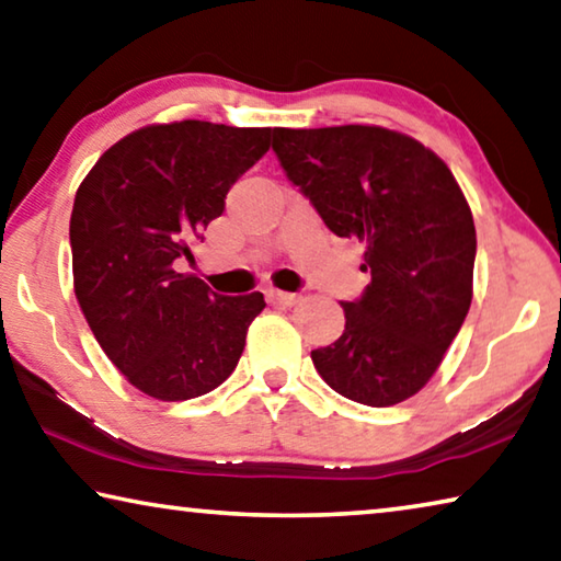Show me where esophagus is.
Listing matches in <instances>:
<instances>
[{
    "mask_svg": "<svg viewBox=\"0 0 561 561\" xmlns=\"http://www.w3.org/2000/svg\"><path fill=\"white\" fill-rule=\"evenodd\" d=\"M266 299L272 301V305H297L299 295H295V291H282V289H266Z\"/></svg>",
    "mask_w": 561,
    "mask_h": 561,
    "instance_id": "1",
    "label": "esophagus"
}]
</instances>
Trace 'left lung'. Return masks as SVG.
<instances>
[{
  "label": "left lung",
  "instance_id": "obj_1",
  "mask_svg": "<svg viewBox=\"0 0 561 561\" xmlns=\"http://www.w3.org/2000/svg\"><path fill=\"white\" fill-rule=\"evenodd\" d=\"M272 149L336 237L367 242L371 282L342 301L340 340L312 352L334 392L392 407L432 379L472 305L477 232L455 174L385 127L272 129Z\"/></svg>",
  "mask_w": 561,
  "mask_h": 561
}]
</instances>
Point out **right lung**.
<instances>
[{"instance_id":"add662e5","label":"right lung","mask_w":561,"mask_h":561,"mask_svg":"<svg viewBox=\"0 0 561 561\" xmlns=\"http://www.w3.org/2000/svg\"><path fill=\"white\" fill-rule=\"evenodd\" d=\"M270 127L199 119L119 139L79 184L69 244L75 295L129 385L162 402L217 389L244 352L262 291L225 297L174 262L225 211L227 192L270 149Z\"/></svg>"}]
</instances>
